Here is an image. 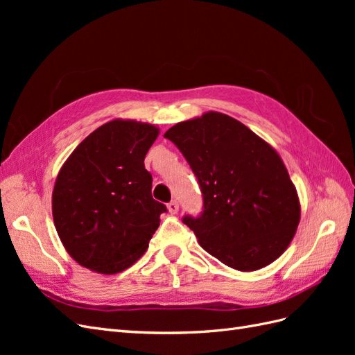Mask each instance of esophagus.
I'll return each mask as SVG.
<instances>
[{
	"label": "esophagus",
	"instance_id": "obj_1",
	"mask_svg": "<svg viewBox=\"0 0 355 355\" xmlns=\"http://www.w3.org/2000/svg\"><path fill=\"white\" fill-rule=\"evenodd\" d=\"M167 209L171 214H176L179 211V202L176 200H171L168 204H167Z\"/></svg>",
	"mask_w": 355,
	"mask_h": 355
}]
</instances>
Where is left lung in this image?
<instances>
[{
  "label": "left lung",
  "mask_w": 355,
  "mask_h": 355,
  "mask_svg": "<svg viewBox=\"0 0 355 355\" xmlns=\"http://www.w3.org/2000/svg\"><path fill=\"white\" fill-rule=\"evenodd\" d=\"M164 137L198 179L204 210L184 223L202 249L243 272L278 259L296 234L300 202L275 149L239 120L214 111L178 123Z\"/></svg>",
  "instance_id": "obj_1"
}]
</instances>
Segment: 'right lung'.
Masks as SVG:
<instances>
[{"label": "right lung", "instance_id": "right-lung-1", "mask_svg": "<svg viewBox=\"0 0 355 355\" xmlns=\"http://www.w3.org/2000/svg\"><path fill=\"white\" fill-rule=\"evenodd\" d=\"M158 127L116 118L96 128L59 170L53 220L72 259L90 271L116 274L148 249L164 204L153 198L144 159Z\"/></svg>", "mask_w": 355, "mask_h": 355}]
</instances>
